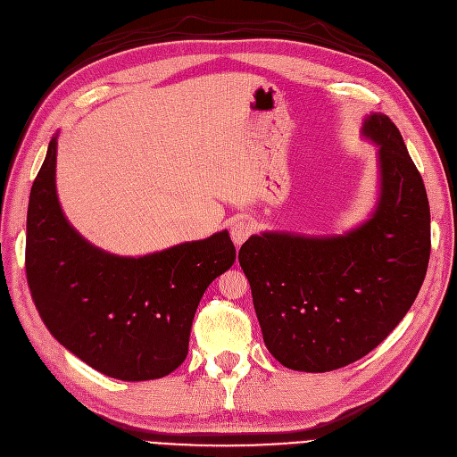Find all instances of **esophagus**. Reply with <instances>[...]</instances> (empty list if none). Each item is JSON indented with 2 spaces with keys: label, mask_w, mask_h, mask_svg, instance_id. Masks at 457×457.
<instances>
[{
  "label": "esophagus",
  "mask_w": 457,
  "mask_h": 457,
  "mask_svg": "<svg viewBox=\"0 0 457 457\" xmlns=\"http://www.w3.org/2000/svg\"><path fill=\"white\" fill-rule=\"evenodd\" d=\"M252 231H254V226H252L248 220H239V222H235L231 226V239H233L235 246L239 248L250 237Z\"/></svg>",
  "instance_id": "34e87169"
}]
</instances>
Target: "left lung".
<instances>
[{"label":"left lung","instance_id":"obj_1","mask_svg":"<svg viewBox=\"0 0 457 457\" xmlns=\"http://www.w3.org/2000/svg\"><path fill=\"white\" fill-rule=\"evenodd\" d=\"M378 146V199L343 235L263 231L239 250L263 343L284 367L341 369L377 348L412 307L426 278L431 228L424 180L395 124L365 116Z\"/></svg>","mask_w":457,"mask_h":457}]
</instances>
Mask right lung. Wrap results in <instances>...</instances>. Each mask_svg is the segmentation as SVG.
<instances>
[{"instance_id":"obj_1","label":"right lung","mask_w":457,"mask_h":457,"mask_svg":"<svg viewBox=\"0 0 457 457\" xmlns=\"http://www.w3.org/2000/svg\"><path fill=\"white\" fill-rule=\"evenodd\" d=\"M58 133L33 180L26 275L54 339L111 378H162L186 360L209 284L235 262L226 229L152 254L116 256L67 222L56 194Z\"/></svg>"}]
</instances>
